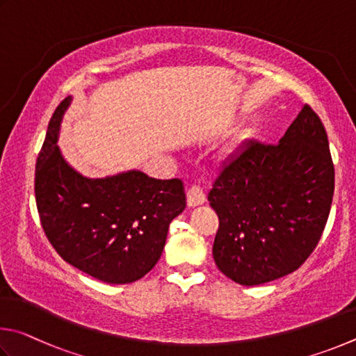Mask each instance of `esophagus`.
<instances>
[{
	"instance_id": "esophagus-1",
	"label": "esophagus",
	"mask_w": 356,
	"mask_h": 356,
	"mask_svg": "<svg viewBox=\"0 0 356 356\" xmlns=\"http://www.w3.org/2000/svg\"><path fill=\"white\" fill-rule=\"evenodd\" d=\"M186 197H188V207H191V208L200 207V204L207 202V195H204V192L200 186H191Z\"/></svg>"
}]
</instances>
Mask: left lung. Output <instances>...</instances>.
Listing matches in <instances>:
<instances>
[{
	"label": "left lung",
	"instance_id": "8db88e82",
	"mask_svg": "<svg viewBox=\"0 0 356 356\" xmlns=\"http://www.w3.org/2000/svg\"><path fill=\"white\" fill-rule=\"evenodd\" d=\"M333 191L325 128L305 104L277 145L248 140L216 178L208 200L219 216V270L244 286L297 270L321 239Z\"/></svg>",
	"mask_w": 356,
	"mask_h": 356
}]
</instances>
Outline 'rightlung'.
Masks as SVG:
<instances>
[{
    "instance_id": "right-lung-1",
    "label": "right lung",
    "mask_w": 356,
    "mask_h": 356,
    "mask_svg": "<svg viewBox=\"0 0 356 356\" xmlns=\"http://www.w3.org/2000/svg\"><path fill=\"white\" fill-rule=\"evenodd\" d=\"M67 97L48 123L35 164V203L48 241L59 257L104 283L127 284L153 269L170 222L186 208L183 181L129 170L86 178L64 159L59 127Z\"/></svg>"
}]
</instances>
